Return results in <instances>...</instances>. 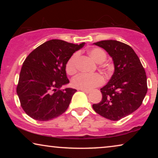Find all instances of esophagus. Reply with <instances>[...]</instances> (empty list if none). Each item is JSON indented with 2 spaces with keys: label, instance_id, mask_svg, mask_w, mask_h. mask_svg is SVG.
Here are the masks:
<instances>
[{
  "label": "esophagus",
  "instance_id": "34e87169",
  "mask_svg": "<svg viewBox=\"0 0 158 158\" xmlns=\"http://www.w3.org/2000/svg\"><path fill=\"white\" fill-rule=\"evenodd\" d=\"M81 91H83V92H84V93H85L86 94H88L90 93V90H83V89H81Z\"/></svg>",
  "mask_w": 158,
  "mask_h": 158
}]
</instances>
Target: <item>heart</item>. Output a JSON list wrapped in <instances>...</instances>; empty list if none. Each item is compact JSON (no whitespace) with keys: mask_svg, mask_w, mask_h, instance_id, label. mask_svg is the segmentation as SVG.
<instances>
[{"mask_svg":"<svg viewBox=\"0 0 158 158\" xmlns=\"http://www.w3.org/2000/svg\"><path fill=\"white\" fill-rule=\"evenodd\" d=\"M88 54L93 58V60L98 64L102 63L106 59V53L102 49H90L88 50ZM78 57L79 53L75 52L72 55L67 62L65 69L69 75H73L77 71ZM103 82H104V78L100 73H94V74L81 73L72 80V85L78 89L91 90L95 87L102 85Z\"/></svg>","mask_w":158,"mask_h":158,"instance_id":"1","label":"heart"}]
</instances>
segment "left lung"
Wrapping results in <instances>:
<instances>
[{"label":"left lung","mask_w":158,"mask_h":158,"mask_svg":"<svg viewBox=\"0 0 158 158\" xmlns=\"http://www.w3.org/2000/svg\"><path fill=\"white\" fill-rule=\"evenodd\" d=\"M94 44L104 49L112 58L114 72L101 88L102 100L93 105V109L108 119L120 120L141 106L148 92L145 70L129 45L116 40H103Z\"/></svg>","instance_id":"left-lung-1"}]
</instances>
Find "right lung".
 <instances>
[{"label":"right lung","mask_w":158,"mask_h":158,"mask_svg":"<svg viewBox=\"0 0 158 158\" xmlns=\"http://www.w3.org/2000/svg\"><path fill=\"white\" fill-rule=\"evenodd\" d=\"M80 44L60 40L43 43L31 52L23 62L16 88L21 106L34 119L49 121L64 113L77 90L62 85L70 83L65 66Z\"/></svg>","instance_id":"1"}]
</instances>
